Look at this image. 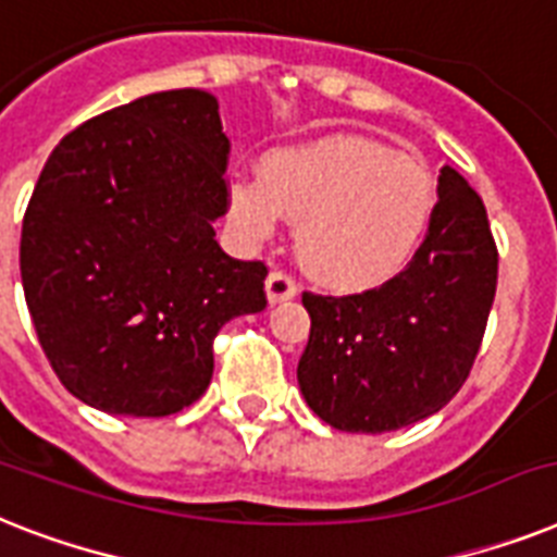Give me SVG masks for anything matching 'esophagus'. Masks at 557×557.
I'll return each instance as SVG.
<instances>
[{"label":"esophagus","instance_id":"obj_1","mask_svg":"<svg viewBox=\"0 0 557 557\" xmlns=\"http://www.w3.org/2000/svg\"><path fill=\"white\" fill-rule=\"evenodd\" d=\"M265 292H269V302L292 300L294 294H297V283L288 277L286 271H271L269 280H265Z\"/></svg>","mask_w":557,"mask_h":557}]
</instances>
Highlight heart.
<instances>
[{
  "label": "heart",
  "mask_w": 557,
  "mask_h": 557,
  "mask_svg": "<svg viewBox=\"0 0 557 557\" xmlns=\"http://www.w3.org/2000/svg\"><path fill=\"white\" fill-rule=\"evenodd\" d=\"M426 165L372 139L329 137L271 153L260 176H234L228 206L248 239L294 223L302 265L325 286L369 288L404 271L435 214Z\"/></svg>",
  "instance_id": "1"
}]
</instances>
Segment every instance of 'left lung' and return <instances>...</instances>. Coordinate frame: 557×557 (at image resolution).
<instances>
[{"mask_svg": "<svg viewBox=\"0 0 557 557\" xmlns=\"http://www.w3.org/2000/svg\"><path fill=\"white\" fill-rule=\"evenodd\" d=\"M498 246L481 194L443 165L429 232L404 271L360 294L302 292L306 404L341 432L381 435L449 404L481 349Z\"/></svg>", "mask_w": 557, "mask_h": 557, "instance_id": "left-lung-1", "label": "left lung"}]
</instances>
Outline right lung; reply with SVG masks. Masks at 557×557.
I'll return each instance as SVG.
<instances>
[{"instance_id": "obj_1", "label": "right lung", "mask_w": 557, "mask_h": 557, "mask_svg": "<svg viewBox=\"0 0 557 557\" xmlns=\"http://www.w3.org/2000/svg\"><path fill=\"white\" fill-rule=\"evenodd\" d=\"M216 99L148 94L62 137L22 220L36 337L62 386L111 414H176L211 383L216 332L265 309L263 260L214 239L228 211Z\"/></svg>"}]
</instances>
